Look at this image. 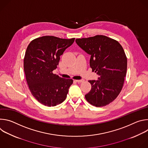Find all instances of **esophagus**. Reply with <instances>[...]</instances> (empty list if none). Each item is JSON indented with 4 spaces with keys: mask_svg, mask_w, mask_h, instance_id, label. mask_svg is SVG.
<instances>
[{
    "mask_svg": "<svg viewBox=\"0 0 148 148\" xmlns=\"http://www.w3.org/2000/svg\"><path fill=\"white\" fill-rule=\"evenodd\" d=\"M75 82H82L84 81L83 79H77V80H75Z\"/></svg>",
    "mask_w": 148,
    "mask_h": 148,
    "instance_id": "obj_1",
    "label": "esophagus"
}]
</instances>
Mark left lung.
Masks as SVG:
<instances>
[{"mask_svg": "<svg viewBox=\"0 0 148 148\" xmlns=\"http://www.w3.org/2000/svg\"><path fill=\"white\" fill-rule=\"evenodd\" d=\"M77 45L91 56L90 65L99 75L90 80L91 90L85 95L87 101L97 107L112 102L122 88L127 70V58L118 41L105 36L97 35L77 38Z\"/></svg>", "mask_w": 148, "mask_h": 148, "instance_id": "left-lung-1", "label": "left lung"}]
</instances>
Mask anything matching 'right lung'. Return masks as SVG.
Returning <instances> with one entry per match:
<instances>
[{
	"label": "right lung",
	"mask_w": 148,
	"mask_h": 148,
	"mask_svg": "<svg viewBox=\"0 0 148 148\" xmlns=\"http://www.w3.org/2000/svg\"><path fill=\"white\" fill-rule=\"evenodd\" d=\"M74 40L46 36L32 40L27 46L24 71L30 91L40 103L54 107L66 99L73 80L61 78L53 71Z\"/></svg>",
	"instance_id": "add662e5"
}]
</instances>
